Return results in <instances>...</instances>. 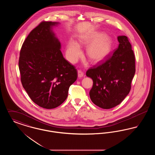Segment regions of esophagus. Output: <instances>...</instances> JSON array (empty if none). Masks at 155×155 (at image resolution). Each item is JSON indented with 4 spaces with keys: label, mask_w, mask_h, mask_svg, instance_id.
<instances>
[{
    "label": "esophagus",
    "mask_w": 155,
    "mask_h": 155,
    "mask_svg": "<svg viewBox=\"0 0 155 155\" xmlns=\"http://www.w3.org/2000/svg\"><path fill=\"white\" fill-rule=\"evenodd\" d=\"M84 73L81 70H78V76L79 78L82 77L84 76Z\"/></svg>",
    "instance_id": "obj_1"
}]
</instances>
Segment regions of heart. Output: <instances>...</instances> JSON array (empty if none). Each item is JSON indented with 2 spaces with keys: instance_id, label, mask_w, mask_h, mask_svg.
<instances>
[{
  "instance_id": "obj_1",
  "label": "heart",
  "mask_w": 155,
  "mask_h": 155,
  "mask_svg": "<svg viewBox=\"0 0 155 155\" xmlns=\"http://www.w3.org/2000/svg\"><path fill=\"white\" fill-rule=\"evenodd\" d=\"M103 34L96 32L81 37L80 43L82 44L91 45L87 49V54L89 59L97 63L106 58L111 50V41L107 36H104ZM67 58L71 63L75 62L81 54L80 45L74 40L69 41L66 50Z\"/></svg>"
}]
</instances>
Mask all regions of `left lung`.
<instances>
[{
	"mask_svg": "<svg viewBox=\"0 0 155 155\" xmlns=\"http://www.w3.org/2000/svg\"><path fill=\"white\" fill-rule=\"evenodd\" d=\"M118 48L104 60L87 70L93 80L89 95L92 102L104 109L117 106L129 94L135 73V55L126 36L117 37Z\"/></svg>",
	"mask_w": 155,
	"mask_h": 155,
	"instance_id": "left-lung-1",
	"label": "left lung"
}]
</instances>
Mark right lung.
I'll use <instances>...</instances> for the list:
<instances>
[{"label":"right lung","mask_w":155,"mask_h":155,"mask_svg":"<svg viewBox=\"0 0 155 155\" xmlns=\"http://www.w3.org/2000/svg\"><path fill=\"white\" fill-rule=\"evenodd\" d=\"M58 22L42 21L30 32L21 48L18 66L22 87L31 100L51 109L63 103L77 79L75 67L64 58L52 31Z\"/></svg>","instance_id":"1"}]
</instances>
